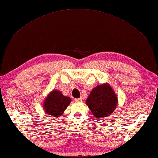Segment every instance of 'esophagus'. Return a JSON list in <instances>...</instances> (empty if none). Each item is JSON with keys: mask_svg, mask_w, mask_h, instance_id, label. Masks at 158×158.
<instances>
[{"mask_svg": "<svg viewBox=\"0 0 158 158\" xmlns=\"http://www.w3.org/2000/svg\"><path fill=\"white\" fill-rule=\"evenodd\" d=\"M82 100H83V99H82L81 98H79L75 99V101H76V102H81Z\"/></svg>", "mask_w": 158, "mask_h": 158, "instance_id": "34e87169", "label": "esophagus"}]
</instances>
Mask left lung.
Masks as SVG:
<instances>
[{
	"label": "left lung",
	"mask_w": 158,
	"mask_h": 158,
	"mask_svg": "<svg viewBox=\"0 0 158 158\" xmlns=\"http://www.w3.org/2000/svg\"><path fill=\"white\" fill-rule=\"evenodd\" d=\"M86 103L96 118H106L116 108L117 98L108 84H102L92 90Z\"/></svg>",
	"instance_id": "obj_1"
}]
</instances>
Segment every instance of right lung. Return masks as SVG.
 <instances>
[{"mask_svg":"<svg viewBox=\"0 0 158 158\" xmlns=\"http://www.w3.org/2000/svg\"><path fill=\"white\" fill-rule=\"evenodd\" d=\"M71 102L69 97L64 96L60 91H52L44 102V109L47 114L53 117L62 115Z\"/></svg>","mask_w":158,"mask_h":158,"instance_id":"obj_1","label":"right lung"}]
</instances>
